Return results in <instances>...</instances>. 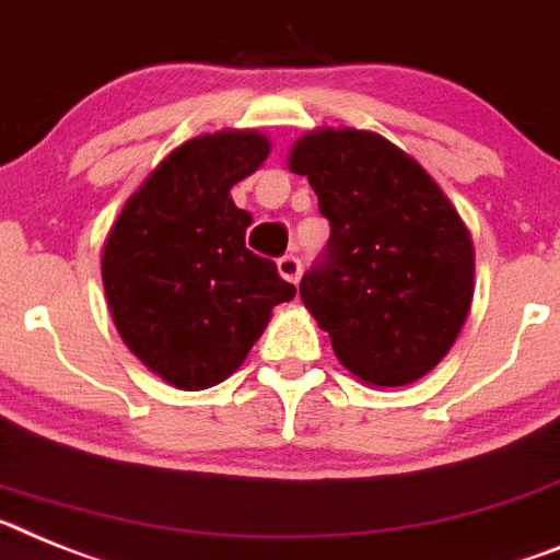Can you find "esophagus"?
<instances>
[{
  "instance_id": "obj_1",
  "label": "esophagus",
  "mask_w": 560,
  "mask_h": 560,
  "mask_svg": "<svg viewBox=\"0 0 560 560\" xmlns=\"http://www.w3.org/2000/svg\"><path fill=\"white\" fill-rule=\"evenodd\" d=\"M279 276L290 284H299L301 281V261L295 256H281L279 259Z\"/></svg>"
}]
</instances>
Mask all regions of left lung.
<instances>
[{"label":"left lung","mask_w":560,"mask_h":560,"mask_svg":"<svg viewBox=\"0 0 560 560\" xmlns=\"http://www.w3.org/2000/svg\"><path fill=\"white\" fill-rule=\"evenodd\" d=\"M287 168L310 179L332 231L327 259L301 279L304 307L361 383L420 381L451 352L474 301V240L454 202L366 129L301 135Z\"/></svg>","instance_id":"obj_1"}]
</instances>
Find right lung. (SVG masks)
I'll list each match as a JSON object with an SVG mask.
<instances>
[{"instance_id": "1", "label": "right lung", "mask_w": 560, "mask_h": 560, "mask_svg": "<svg viewBox=\"0 0 560 560\" xmlns=\"http://www.w3.org/2000/svg\"><path fill=\"white\" fill-rule=\"evenodd\" d=\"M270 154L256 129L177 145L126 199L101 250L115 329L143 366L183 392L211 388L247 352L295 287L245 247L253 217L231 199Z\"/></svg>"}]
</instances>
